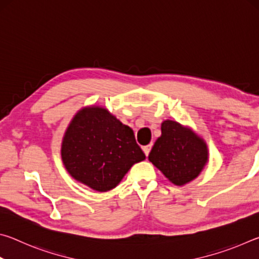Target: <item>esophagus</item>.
Here are the masks:
<instances>
[{
  "instance_id": "1",
  "label": "esophagus",
  "mask_w": 259,
  "mask_h": 259,
  "mask_svg": "<svg viewBox=\"0 0 259 259\" xmlns=\"http://www.w3.org/2000/svg\"><path fill=\"white\" fill-rule=\"evenodd\" d=\"M151 148H152V144H150V145H146V146L143 147V151H144V153H145L146 156H148V154H150Z\"/></svg>"
}]
</instances>
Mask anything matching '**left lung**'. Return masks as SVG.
I'll list each match as a JSON object with an SVG mask.
<instances>
[{
	"label": "left lung",
	"instance_id": "8db88e82",
	"mask_svg": "<svg viewBox=\"0 0 259 259\" xmlns=\"http://www.w3.org/2000/svg\"><path fill=\"white\" fill-rule=\"evenodd\" d=\"M161 133L148 160L175 185L192 182L208 162L207 144L194 131L176 121L162 122Z\"/></svg>",
	"mask_w": 259,
	"mask_h": 259
}]
</instances>
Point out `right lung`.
<instances>
[{
	"label": "right lung",
	"instance_id": "add662e5",
	"mask_svg": "<svg viewBox=\"0 0 259 259\" xmlns=\"http://www.w3.org/2000/svg\"><path fill=\"white\" fill-rule=\"evenodd\" d=\"M145 157L133 129L99 106L80 109L61 143V159L69 175L98 192L116 187Z\"/></svg>",
	"mask_w": 259,
	"mask_h": 259
}]
</instances>
